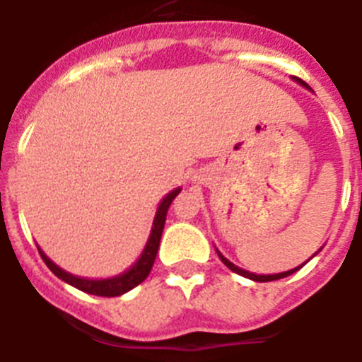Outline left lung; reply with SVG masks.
Instances as JSON below:
<instances>
[{
    "label": "left lung",
    "mask_w": 362,
    "mask_h": 362,
    "mask_svg": "<svg viewBox=\"0 0 362 362\" xmlns=\"http://www.w3.org/2000/svg\"><path fill=\"white\" fill-rule=\"evenodd\" d=\"M296 80H298V82L301 83V86L308 87V86H306L305 82H303V80H299V78H296ZM217 254H218V257H221V261L224 262V264L228 266V268L231 269V272L238 273V275L245 276V279H250V280H254V282H272V280H280V279H286V276L293 275V273L298 272V269H299V268H303V264H305V262H303V264H301V266H298V268H294V269H289V272H284V273H276V275H255V273L245 272V269H242V268H238V266H235V264H233V262H231V261H228V259H226L224 255H222L221 252H218V250H217Z\"/></svg>",
    "instance_id": "obj_1"
}]
</instances>
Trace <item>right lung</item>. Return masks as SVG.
<instances>
[{"label": "right lung", "instance_id": "obj_1", "mask_svg": "<svg viewBox=\"0 0 362 362\" xmlns=\"http://www.w3.org/2000/svg\"><path fill=\"white\" fill-rule=\"evenodd\" d=\"M182 189H175L171 191L170 194L164 196L163 202L159 203L158 211H156V217H154V226H152V231L151 236H148V242L145 245L144 252H141L140 259L131 266L127 272H124L122 275H117L112 276V279H103V280H89V279H80V276L71 275V273L64 272L61 269L59 266L54 264L45 254H43L42 249L38 247L40 255H42L43 262L49 266L50 272L57 276V279L64 280V282L69 284V286L76 287V289L83 291L87 294H94V296H105V298H113V296H120L127 291L134 289L136 286H140L145 279L151 273L152 266H154L156 261V255H158L159 250V242H160V235H163V229H164V222H166V214H168V208H170L171 202L177 198V194L180 192Z\"/></svg>", "mask_w": 362, "mask_h": 362}]
</instances>
